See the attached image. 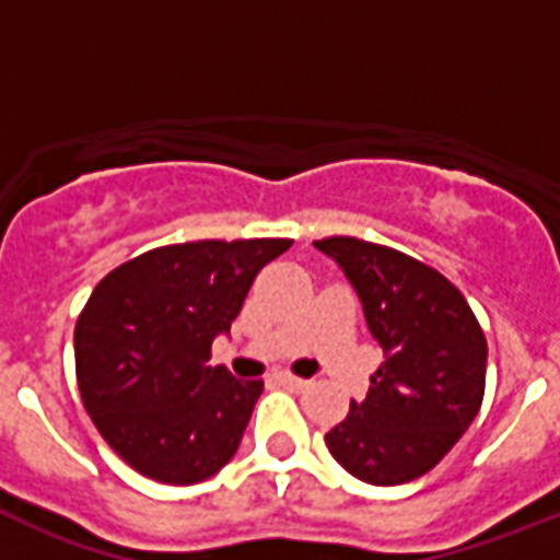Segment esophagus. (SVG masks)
<instances>
[{"label": "esophagus", "mask_w": 560, "mask_h": 560, "mask_svg": "<svg viewBox=\"0 0 560 560\" xmlns=\"http://www.w3.org/2000/svg\"><path fill=\"white\" fill-rule=\"evenodd\" d=\"M277 381L289 389H305L308 387V381L300 378V375H291V373H277Z\"/></svg>", "instance_id": "34e87169"}]
</instances>
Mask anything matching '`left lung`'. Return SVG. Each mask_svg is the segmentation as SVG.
Listing matches in <instances>:
<instances>
[{
    "instance_id": "obj_1",
    "label": "left lung",
    "mask_w": 560,
    "mask_h": 560,
    "mask_svg": "<svg viewBox=\"0 0 560 560\" xmlns=\"http://www.w3.org/2000/svg\"><path fill=\"white\" fill-rule=\"evenodd\" d=\"M353 283L384 361L368 398L328 434L355 479L404 485L432 471L482 407L488 341L457 285L393 246L334 235L314 241Z\"/></svg>"
}]
</instances>
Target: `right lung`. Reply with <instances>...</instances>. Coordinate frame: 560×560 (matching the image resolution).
Listing matches in <instances>:
<instances>
[{
  "label": "right lung",
  "instance_id": "1",
  "mask_svg": "<svg viewBox=\"0 0 560 560\" xmlns=\"http://www.w3.org/2000/svg\"><path fill=\"white\" fill-rule=\"evenodd\" d=\"M291 237L156 246L103 277L75 325V373L101 438L165 485L219 474L241 446L264 381L210 368L257 271Z\"/></svg>",
  "mask_w": 560,
  "mask_h": 560
}]
</instances>
